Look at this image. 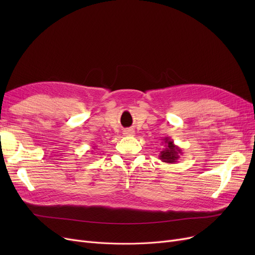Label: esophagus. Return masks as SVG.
Masks as SVG:
<instances>
[{
  "label": "esophagus",
  "instance_id": "obj_1",
  "mask_svg": "<svg viewBox=\"0 0 255 255\" xmlns=\"http://www.w3.org/2000/svg\"><path fill=\"white\" fill-rule=\"evenodd\" d=\"M135 134L133 128H126L123 129V135L125 136H133Z\"/></svg>",
  "mask_w": 255,
  "mask_h": 255
}]
</instances>
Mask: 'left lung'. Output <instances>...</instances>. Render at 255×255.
<instances>
[{"label": "left lung", "mask_w": 255, "mask_h": 255, "mask_svg": "<svg viewBox=\"0 0 255 255\" xmlns=\"http://www.w3.org/2000/svg\"><path fill=\"white\" fill-rule=\"evenodd\" d=\"M164 142L165 143V149H163L159 153V159L164 163L168 164H175L177 160L180 159V156L183 154L182 149L180 146H177L174 144L173 140L170 137H165L164 138Z\"/></svg>", "instance_id": "8db88e82"}]
</instances>
